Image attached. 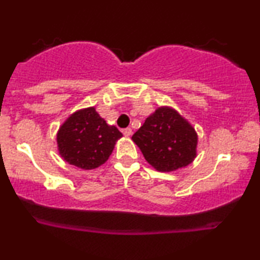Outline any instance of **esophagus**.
I'll return each mask as SVG.
<instances>
[{"mask_svg": "<svg viewBox=\"0 0 260 260\" xmlns=\"http://www.w3.org/2000/svg\"><path fill=\"white\" fill-rule=\"evenodd\" d=\"M123 135H124V136H125V137H130L131 135H133V130H131L130 127H125V129L123 130Z\"/></svg>", "mask_w": 260, "mask_h": 260, "instance_id": "1", "label": "esophagus"}]
</instances>
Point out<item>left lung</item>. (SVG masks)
Wrapping results in <instances>:
<instances>
[{
    "label": "left lung",
    "instance_id": "1",
    "mask_svg": "<svg viewBox=\"0 0 260 260\" xmlns=\"http://www.w3.org/2000/svg\"><path fill=\"white\" fill-rule=\"evenodd\" d=\"M144 158L158 172H174L197 157L194 127L172 108H158L133 135Z\"/></svg>",
    "mask_w": 260,
    "mask_h": 260
}]
</instances>
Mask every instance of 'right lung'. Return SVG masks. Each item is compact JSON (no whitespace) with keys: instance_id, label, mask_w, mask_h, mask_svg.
<instances>
[{"instance_id":"right-lung-1","label":"right lung","mask_w":260,"mask_h":260,"mask_svg":"<svg viewBox=\"0 0 260 260\" xmlns=\"http://www.w3.org/2000/svg\"><path fill=\"white\" fill-rule=\"evenodd\" d=\"M123 135L110 126L94 108L71 115L56 135L59 154L70 165L90 170L108 161L117 140Z\"/></svg>"}]
</instances>
